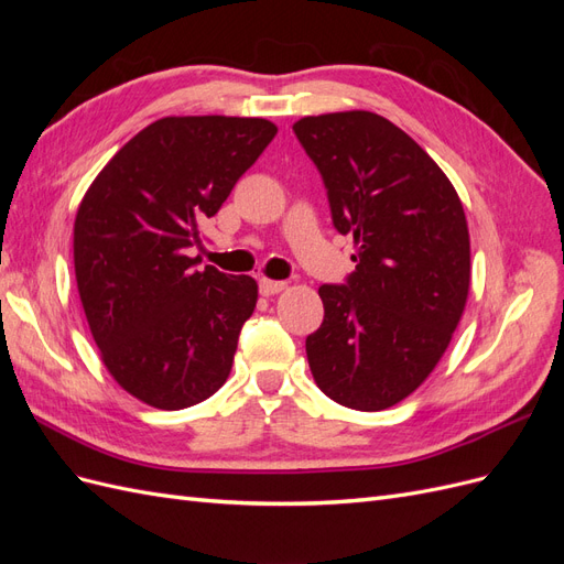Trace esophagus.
<instances>
[{
  "mask_svg": "<svg viewBox=\"0 0 564 564\" xmlns=\"http://www.w3.org/2000/svg\"><path fill=\"white\" fill-rule=\"evenodd\" d=\"M259 289H261L263 296H275V294L284 292L286 282H284V280H268V278H261V280H259Z\"/></svg>",
  "mask_w": 564,
  "mask_h": 564,
  "instance_id": "34e87169",
  "label": "esophagus"
}]
</instances>
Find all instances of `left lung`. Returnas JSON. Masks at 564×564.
<instances>
[{
	"label": "left lung",
	"mask_w": 564,
	"mask_h": 564,
	"mask_svg": "<svg viewBox=\"0 0 564 564\" xmlns=\"http://www.w3.org/2000/svg\"><path fill=\"white\" fill-rule=\"evenodd\" d=\"M294 133L334 228L355 240L346 284L319 286L324 319L305 338L313 379L338 404L381 412L429 379L464 315V204L429 152L377 112L303 117Z\"/></svg>",
	"instance_id": "8db88e82"
}]
</instances>
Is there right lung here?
I'll use <instances>...</instances> for the list:
<instances>
[{
    "label": "right lung",
    "instance_id": "1",
    "mask_svg": "<svg viewBox=\"0 0 564 564\" xmlns=\"http://www.w3.org/2000/svg\"><path fill=\"white\" fill-rule=\"evenodd\" d=\"M275 133L261 117H162L117 152L79 204L84 315L112 379L150 406H193L228 379L259 284L199 270L187 249Z\"/></svg>",
    "mask_w": 564,
    "mask_h": 564
}]
</instances>
